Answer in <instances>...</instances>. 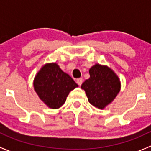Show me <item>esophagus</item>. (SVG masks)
Listing matches in <instances>:
<instances>
[{
	"label": "esophagus",
	"mask_w": 151,
	"mask_h": 151,
	"mask_svg": "<svg viewBox=\"0 0 151 151\" xmlns=\"http://www.w3.org/2000/svg\"><path fill=\"white\" fill-rule=\"evenodd\" d=\"M82 82H83V79H82V78H77L76 79V83L78 84V85H82Z\"/></svg>",
	"instance_id": "obj_1"
}]
</instances>
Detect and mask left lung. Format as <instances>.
Here are the masks:
<instances>
[{"instance_id":"obj_1","label":"left lung","mask_w":151,"mask_h":151,"mask_svg":"<svg viewBox=\"0 0 151 151\" xmlns=\"http://www.w3.org/2000/svg\"><path fill=\"white\" fill-rule=\"evenodd\" d=\"M90 78L82 88L85 91L89 103L103 109L113 101L120 90V82L114 72L107 66L96 64L89 69Z\"/></svg>"}]
</instances>
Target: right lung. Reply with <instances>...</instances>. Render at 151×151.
<instances>
[{
  "label": "right lung",
  "mask_w": 151,
  "mask_h": 151,
  "mask_svg": "<svg viewBox=\"0 0 151 151\" xmlns=\"http://www.w3.org/2000/svg\"><path fill=\"white\" fill-rule=\"evenodd\" d=\"M78 87L69 75L57 63H48L41 68L34 80V88L40 99L52 109L60 107L66 97Z\"/></svg>",
  "instance_id": "1"
}]
</instances>
